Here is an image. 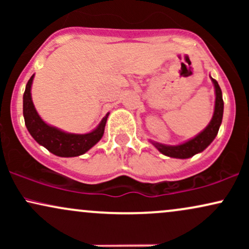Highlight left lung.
<instances>
[{
    "instance_id": "8db88e82",
    "label": "left lung",
    "mask_w": 249,
    "mask_h": 249,
    "mask_svg": "<svg viewBox=\"0 0 249 249\" xmlns=\"http://www.w3.org/2000/svg\"><path fill=\"white\" fill-rule=\"evenodd\" d=\"M211 79H212V83L214 85V92H215V104H214V112L211 122L208 123L207 126L201 132L194 136L193 138L181 142V144L165 145L160 144V142L150 141L151 144L159 152L164 154V156L178 159L191 158L194 154L202 152L216 137L220 125H221L222 122V115H224V101H222V92L218 82L215 79H213L212 77H211Z\"/></svg>"
}]
</instances>
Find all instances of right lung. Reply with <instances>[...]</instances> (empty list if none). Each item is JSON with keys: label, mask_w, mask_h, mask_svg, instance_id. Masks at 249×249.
Here are the masks:
<instances>
[{"label": "right lung", "mask_w": 249, "mask_h": 249, "mask_svg": "<svg viewBox=\"0 0 249 249\" xmlns=\"http://www.w3.org/2000/svg\"><path fill=\"white\" fill-rule=\"evenodd\" d=\"M34 77L35 75L31 76V78L28 81L23 95V117L25 126L31 137L39 145L58 157L70 158V157H78L88 152L102 139L110 112H107V116L102 119L98 126L93 128L91 132L84 134L65 132L61 128L47 124L36 111L33 98H31V85H33Z\"/></svg>", "instance_id": "obj_1"}]
</instances>
